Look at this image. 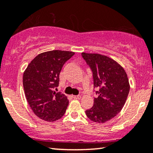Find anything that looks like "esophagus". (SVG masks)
Masks as SVG:
<instances>
[{
	"mask_svg": "<svg viewBox=\"0 0 153 153\" xmlns=\"http://www.w3.org/2000/svg\"><path fill=\"white\" fill-rule=\"evenodd\" d=\"M73 98L75 99H80L81 98L80 95H75V96H73Z\"/></svg>",
	"mask_w": 153,
	"mask_h": 153,
	"instance_id": "1",
	"label": "esophagus"
}]
</instances>
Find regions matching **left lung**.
Wrapping results in <instances>:
<instances>
[{
    "label": "left lung",
    "mask_w": 153,
    "mask_h": 153,
    "mask_svg": "<svg viewBox=\"0 0 153 153\" xmlns=\"http://www.w3.org/2000/svg\"><path fill=\"white\" fill-rule=\"evenodd\" d=\"M82 56L91 68L94 88L97 98L93 107L85 113L91 121L104 123L115 117L125 105L129 92V83L125 69L106 56L82 53Z\"/></svg>",
    "instance_id": "obj_1"
}]
</instances>
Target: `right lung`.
I'll return each mask as SVG.
<instances>
[{"mask_svg":"<svg viewBox=\"0 0 153 153\" xmlns=\"http://www.w3.org/2000/svg\"><path fill=\"white\" fill-rule=\"evenodd\" d=\"M74 54L62 50L41 53L30 62L24 71L23 86L26 100L35 115L43 120H57L66 111L68 99L54 89L59 84L63 66Z\"/></svg>","mask_w":153,"mask_h":153,"instance_id":"add662e5","label":"right lung"}]
</instances>
